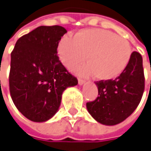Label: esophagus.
Instances as JSON below:
<instances>
[{"mask_svg": "<svg viewBox=\"0 0 151 151\" xmlns=\"http://www.w3.org/2000/svg\"><path fill=\"white\" fill-rule=\"evenodd\" d=\"M85 83H86V81H85V80L78 79V84H79V85H83Z\"/></svg>", "mask_w": 151, "mask_h": 151, "instance_id": "obj_1", "label": "esophagus"}]
</instances>
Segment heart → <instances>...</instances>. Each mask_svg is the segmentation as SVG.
<instances>
[{"mask_svg":"<svg viewBox=\"0 0 151 151\" xmlns=\"http://www.w3.org/2000/svg\"><path fill=\"white\" fill-rule=\"evenodd\" d=\"M58 57L68 69L82 63L76 72L83 76L95 75L100 81L114 79L126 69L132 58L129 41L103 29H81L73 39L64 36L58 46Z\"/></svg>","mask_w":151,"mask_h":151,"instance_id":"obj_1","label":"heart"}]
</instances>
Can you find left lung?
<instances>
[{
    "mask_svg": "<svg viewBox=\"0 0 151 151\" xmlns=\"http://www.w3.org/2000/svg\"><path fill=\"white\" fill-rule=\"evenodd\" d=\"M98 97L87 103L89 114L106 126H114L130 116L139 105L145 88L142 57L133 52L126 69L115 80L96 82Z\"/></svg>",
    "mask_w": 151,
    "mask_h": 151,
    "instance_id": "1",
    "label": "left lung"
}]
</instances>
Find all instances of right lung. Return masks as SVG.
Returning a JSON list of instances; mask_svg holds the SVG:
<instances>
[{
  "instance_id": "add662e5",
  "label": "right lung",
  "mask_w": 151,
  "mask_h": 151,
  "mask_svg": "<svg viewBox=\"0 0 151 151\" xmlns=\"http://www.w3.org/2000/svg\"><path fill=\"white\" fill-rule=\"evenodd\" d=\"M66 33L59 25H42L20 37L11 52V98L21 114L35 122L52 118L63 91L78 84L57 55L58 43Z\"/></svg>"
}]
</instances>
